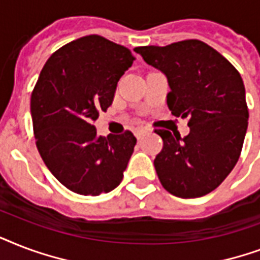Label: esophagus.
I'll return each mask as SVG.
<instances>
[{
	"instance_id": "obj_1",
	"label": "esophagus",
	"mask_w": 260,
	"mask_h": 260,
	"mask_svg": "<svg viewBox=\"0 0 260 260\" xmlns=\"http://www.w3.org/2000/svg\"><path fill=\"white\" fill-rule=\"evenodd\" d=\"M146 132H148L146 128H137L136 132H134V134H136V137H137V140H141V138L144 137V134H146Z\"/></svg>"
}]
</instances>
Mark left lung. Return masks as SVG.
Listing matches in <instances>:
<instances>
[{"mask_svg": "<svg viewBox=\"0 0 260 260\" xmlns=\"http://www.w3.org/2000/svg\"><path fill=\"white\" fill-rule=\"evenodd\" d=\"M136 51L166 74L167 104L175 116L188 118L184 138L162 128L164 141L154 158L162 187L179 198H199L224 182L236 166L248 126L241 76L218 51L201 40Z\"/></svg>", "mask_w": 260, "mask_h": 260, "instance_id": "left-lung-1", "label": "left lung"}]
</instances>
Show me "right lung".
Instances as JSON below:
<instances>
[{"label": "right lung", "instance_id": "1", "mask_svg": "<svg viewBox=\"0 0 260 260\" xmlns=\"http://www.w3.org/2000/svg\"><path fill=\"white\" fill-rule=\"evenodd\" d=\"M130 50L99 35L66 44L48 58L31 96L36 146L59 182L80 195L119 186L137 138L132 132L98 136L94 120L112 104Z\"/></svg>", "mask_w": 260, "mask_h": 260}]
</instances>
